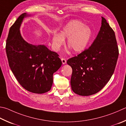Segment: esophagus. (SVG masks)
Masks as SVG:
<instances>
[{
    "mask_svg": "<svg viewBox=\"0 0 126 126\" xmlns=\"http://www.w3.org/2000/svg\"><path fill=\"white\" fill-rule=\"evenodd\" d=\"M61 61H62V63L63 64H64L67 63V61H66L65 58H62Z\"/></svg>",
    "mask_w": 126,
    "mask_h": 126,
    "instance_id": "1",
    "label": "esophagus"
}]
</instances>
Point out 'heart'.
Returning a JSON list of instances; mask_svg holds the SVG:
<instances>
[{
  "label": "heart",
  "instance_id": "1",
  "mask_svg": "<svg viewBox=\"0 0 126 126\" xmlns=\"http://www.w3.org/2000/svg\"><path fill=\"white\" fill-rule=\"evenodd\" d=\"M91 36L92 31L88 26L79 20H73L63 27L61 33H52V47L54 51H59L64 43V38H67L68 46L74 53H80L86 48Z\"/></svg>",
  "mask_w": 126,
  "mask_h": 126
}]
</instances>
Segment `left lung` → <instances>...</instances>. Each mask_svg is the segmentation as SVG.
<instances>
[{
    "label": "left lung",
    "mask_w": 126,
    "mask_h": 126,
    "mask_svg": "<svg viewBox=\"0 0 126 126\" xmlns=\"http://www.w3.org/2000/svg\"><path fill=\"white\" fill-rule=\"evenodd\" d=\"M118 53L115 32L102 17L100 30L91 46L67 62L72 68L74 93L89 96L101 90L113 74Z\"/></svg>",
    "instance_id": "left-lung-1"
}]
</instances>
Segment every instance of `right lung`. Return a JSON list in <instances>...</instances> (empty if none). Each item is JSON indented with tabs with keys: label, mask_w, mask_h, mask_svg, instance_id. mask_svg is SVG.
<instances>
[{
	"label": "right lung",
	"mask_w": 126,
	"mask_h": 126,
	"mask_svg": "<svg viewBox=\"0 0 126 126\" xmlns=\"http://www.w3.org/2000/svg\"><path fill=\"white\" fill-rule=\"evenodd\" d=\"M26 16V13L22 14L10 27L6 42V55L9 67L20 85L30 92L43 94L51 90L53 73L62 63L56 52L23 39L19 29Z\"/></svg>",
	"instance_id": "right-lung-1"
}]
</instances>
